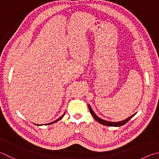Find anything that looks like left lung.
I'll return each instance as SVG.
<instances>
[{
	"mask_svg": "<svg viewBox=\"0 0 159 159\" xmlns=\"http://www.w3.org/2000/svg\"><path fill=\"white\" fill-rule=\"evenodd\" d=\"M88 106H89V111H90V112H91V115L93 116V117L96 119V120L98 121V122H99L100 124H102V125H105V126H116V127H117V126H123V125H124L125 124H126L128 121H129L130 119H131L133 116H134L135 115H131L130 116H129V118H127V119H125V120H124V121H118V122H112V121H105V120H103V119H101L100 117H98V116H97L95 113H94V112L93 111V110H92V108L91 107V106L89 105H88Z\"/></svg>",
	"mask_w": 159,
	"mask_h": 159,
	"instance_id": "1",
	"label": "left lung"
}]
</instances>
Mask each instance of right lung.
<instances>
[{
  "label": "right lung",
  "instance_id": "1",
  "mask_svg": "<svg viewBox=\"0 0 159 159\" xmlns=\"http://www.w3.org/2000/svg\"><path fill=\"white\" fill-rule=\"evenodd\" d=\"M64 116V114H63V115H62V116H61V117H59V118H58V119H57V120H55L54 121H52V122H51V123H49V124H47V125H49V124H54V123H55V122H57L58 121H59L60 120V119H62V117H63V116ZM36 125H37V126H41V125H38V124H36ZM46 125V124H45Z\"/></svg>",
  "mask_w": 159,
  "mask_h": 159
}]
</instances>
